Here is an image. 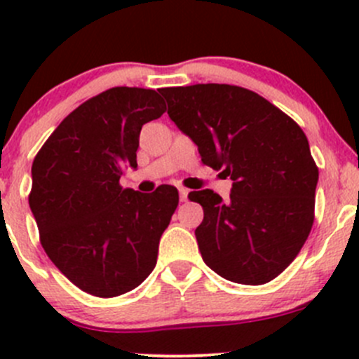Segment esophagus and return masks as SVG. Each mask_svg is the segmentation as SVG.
Here are the masks:
<instances>
[{"instance_id":"1","label":"esophagus","mask_w":359,"mask_h":359,"mask_svg":"<svg viewBox=\"0 0 359 359\" xmlns=\"http://www.w3.org/2000/svg\"><path fill=\"white\" fill-rule=\"evenodd\" d=\"M179 196H180V201H187V196H189V191H187L186 187H179Z\"/></svg>"}]
</instances>
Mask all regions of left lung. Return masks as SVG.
Here are the masks:
<instances>
[{"instance_id": "obj_1", "label": "left lung", "mask_w": 359, "mask_h": 359, "mask_svg": "<svg viewBox=\"0 0 359 359\" xmlns=\"http://www.w3.org/2000/svg\"><path fill=\"white\" fill-rule=\"evenodd\" d=\"M159 93L201 161L233 180L227 201L210 189L189 194L205 212L194 231L205 264L234 283L274 280L313 227L318 168L306 133L269 100L241 86L206 83Z\"/></svg>"}]
</instances>
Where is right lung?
Here are the masks:
<instances>
[{
  "label": "right lung",
  "instance_id": "add662e5",
  "mask_svg": "<svg viewBox=\"0 0 359 359\" xmlns=\"http://www.w3.org/2000/svg\"><path fill=\"white\" fill-rule=\"evenodd\" d=\"M154 90L116 86L74 109L32 161L29 206L46 255L83 292L118 297L156 266L159 238L179 205L173 186L123 189L137 168L142 125L165 112Z\"/></svg>",
  "mask_w": 359,
  "mask_h": 359
}]
</instances>
